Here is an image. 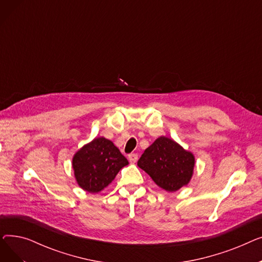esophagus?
Returning a JSON list of instances; mask_svg holds the SVG:
<instances>
[{"mask_svg": "<svg viewBox=\"0 0 262 262\" xmlns=\"http://www.w3.org/2000/svg\"><path fill=\"white\" fill-rule=\"evenodd\" d=\"M128 160H129L130 163H136L137 160H138V155H137V154L128 155Z\"/></svg>", "mask_w": 262, "mask_h": 262, "instance_id": "esophagus-1", "label": "esophagus"}]
</instances>
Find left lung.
<instances>
[{
	"label": "left lung",
	"mask_w": 262,
	"mask_h": 262,
	"mask_svg": "<svg viewBox=\"0 0 262 262\" xmlns=\"http://www.w3.org/2000/svg\"><path fill=\"white\" fill-rule=\"evenodd\" d=\"M194 166V155L164 136L149 145L138 160V167L168 192L187 186L193 175Z\"/></svg>",
	"instance_id": "1"
}]
</instances>
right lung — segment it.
<instances>
[{"instance_id":"right-lung-1","label":"right lung","mask_w":262,"mask_h":262,"mask_svg":"<svg viewBox=\"0 0 262 262\" xmlns=\"http://www.w3.org/2000/svg\"><path fill=\"white\" fill-rule=\"evenodd\" d=\"M128 164L120 149L110 140L99 137L80 147L72 159L77 185L89 193H99Z\"/></svg>"}]
</instances>
